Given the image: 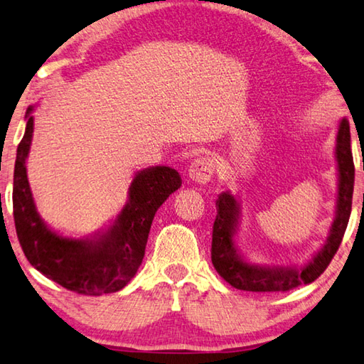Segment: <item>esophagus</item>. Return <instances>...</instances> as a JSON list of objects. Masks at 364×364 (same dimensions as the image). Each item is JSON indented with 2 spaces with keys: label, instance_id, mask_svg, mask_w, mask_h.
Here are the masks:
<instances>
[{
  "label": "esophagus",
  "instance_id": "1",
  "mask_svg": "<svg viewBox=\"0 0 364 364\" xmlns=\"http://www.w3.org/2000/svg\"><path fill=\"white\" fill-rule=\"evenodd\" d=\"M188 175L193 181L199 184H207L215 175V161L210 156H199L191 162Z\"/></svg>",
  "mask_w": 364,
  "mask_h": 364
}]
</instances>
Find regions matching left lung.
I'll list each match as a JSON object with an SVG mask.
<instances>
[{
  "label": "left lung",
  "instance_id": "8db88e82",
  "mask_svg": "<svg viewBox=\"0 0 364 364\" xmlns=\"http://www.w3.org/2000/svg\"><path fill=\"white\" fill-rule=\"evenodd\" d=\"M336 157L339 167V194L336 218L329 230L328 240L314 259L299 269L296 267H266L250 264L237 253L234 234L239 218V203L229 193L218 196L216 220L213 223L211 235V262L224 280L230 287L243 291L257 293H279L289 291L299 285L315 282L325 272L329 262L338 253L341 242L346 234L350 211H352L355 165L350 146V125L347 119H342L336 144Z\"/></svg>",
  "mask_w": 364,
  "mask_h": 364
}]
</instances>
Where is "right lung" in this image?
<instances>
[{"instance_id":"add662e5","label":"right lung","mask_w":364,"mask_h":364,"mask_svg":"<svg viewBox=\"0 0 364 364\" xmlns=\"http://www.w3.org/2000/svg\"><path fill=\"white\" fill-rule=\"evenodd\" d=\"M31 109L26 111L25 135L17 148L12 189L16 232L26 259L73 293H116L136 274L156 211L181 186V176L170 167L140 171L130 184L129 202L121 215L107 232L95 239L75 240L52 232L38 215L26 178L25 159L33 135Z\"/></svg>"}]
</instances>
